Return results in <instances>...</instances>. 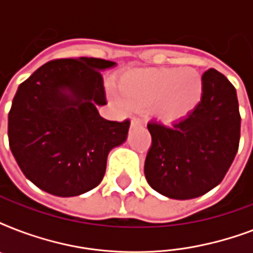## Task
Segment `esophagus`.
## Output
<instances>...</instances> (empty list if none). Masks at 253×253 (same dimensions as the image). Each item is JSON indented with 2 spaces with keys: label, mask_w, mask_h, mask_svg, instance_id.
Here are the masks:
<instances>
[{
  "label": "esophagus",
  "mask_w": 253,
  "mask_h": 253,
  "mask_svg": "<svg viewBox=\"0 0 253 253\" xmlns=\"http://www.w3.org/2000/svg\"><path fill=\"white\" fill-rule=\"evenodd\" d=\"M142 119L139 118H132L131 119V127L134 128V127H138V126H142Z\"/></svg>",
  "instance_id": "esophagus-1"
}]
</instances>
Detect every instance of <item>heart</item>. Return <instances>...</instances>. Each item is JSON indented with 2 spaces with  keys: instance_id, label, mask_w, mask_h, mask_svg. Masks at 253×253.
<instances>
[{
  "instance_id": "1",
  "label": "heart",
  "mask_w": 253,
  "mask_h": 253,
  "mask_svg": "<svg viewBox=\"0 0 253 253\" xmlns=\"http://www.w3.org/2000/svg\"><path fill=\"white\" fill-rule=\"evenodd\" d=\"M119 90L130 109L150 106L158 118L172 122L196 109L202 98L204 81L193 67L136 68L123 75Z\"/></svg>"
}]
</instances>
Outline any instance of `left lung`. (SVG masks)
<instances>
[{"instance_id": "left-lung-1", "label": "left lung", "mask_w": 253, "mask_h": 253, "mask_svg": "<svg viewBox=\"0 0 253 253\" xmlns=\"http://www.w3.org/2000/svg\"><path fill=\"white\" fill-rule=\"evenodd\" d=\"M202 81V98L192 113L169 126L147 125L152 136L144 163L147 182L173 200L197 198L219 185L239 147L235 87L216 69L206 71Z\"/></svg>"}]
</instances>
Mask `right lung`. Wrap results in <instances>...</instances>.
<instances>
[{
	"label": "right lung",
	"mask_w": 253,
	"mask_h": 253,
	"mask_svg": "<svg viewBox=\"0 0 253 253\" xmlns=\"http://www.w3.org/2000/svg\"><path fill=\"white\" fill-rule=\"evenodd\" d=\"M114 61L59 59L23 81L9 111V146L27 178L57 197L84 194L102 181L107 155L126 142L130 121L99 115L106 105L101 71Z\"/></svg>",
	"instance_id": "add662e5"
}]
</instances>
